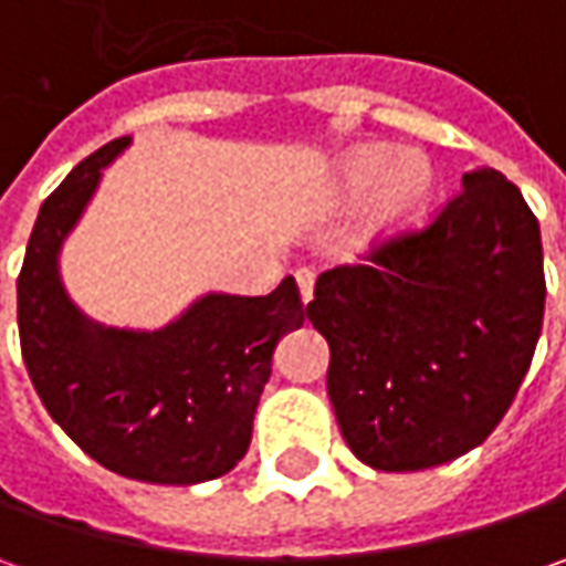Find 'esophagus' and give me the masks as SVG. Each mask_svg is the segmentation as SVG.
Listing matches in <instances>:
<instances>
[{"instance_id":"obj_1","label":"esophagus","mask_w":566,"mask_h":566,"mask_svg":"<svg viewBox=\"0 0 566 566\" xmlns=\"http://www.w3.org/2000/svg\"><path fill=\"white\" fill-rule=\"evenodd\" d=\"M295 283H298V295H302V302H312V295H315V273L302 268V271L295 273Z\"/></svg>"}]
</instances>
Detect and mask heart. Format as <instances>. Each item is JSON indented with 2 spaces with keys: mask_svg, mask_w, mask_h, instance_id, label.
<instances>
[{
  "mask_svg": "<svg viewBox=\"0 0 566 566\" xmlns=\"http://www.w3.org/2000/svg\"><path fill=\"white\" fill-rule=\"evenodd\" d=\"M371 235H397L428 205L434 191V169L424 154H397L387 144H361L349 150L337 166V195L343 201H359L370 188Z\"/></svg>",
  "mask_w": 566,
  "mask_h": 566,
  "instance_id": "obj_1",
  "label": "heart"
}]
</instances>
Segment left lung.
Wrapping results in <instances>:
<instances>
[{
	"instance_id": "left-lung-1",
	"label": "left lung",
	"mask_w": 566,
	"mask_h": 566,
	"mask_svg": "<svg viewBox=\"0 0 566 566\" xmlns=\"http://www.w3.org/2000/svg\"><path fill=\"white\" fill-rule=\"evenodd\" d=\"M305 312L361 463H450L497 428L530 371L545 315L538 220L497 169L467 172L428 227L321 273Z\"/></svg>"
}]
</instances>
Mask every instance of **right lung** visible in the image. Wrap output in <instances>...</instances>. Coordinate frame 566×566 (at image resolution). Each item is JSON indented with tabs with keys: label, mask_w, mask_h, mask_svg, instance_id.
I'll return each instance as SVG.
<instances>
[{
	"label": "right lung",
	"mask_w": 566,
	"mask_h": 566,
	"mask_svg": "<svg viewBox=\"0 0 566 566\" xmlns=\"http://www.w3.org/2000/svg\"><path fill=\"white\" fill-rule=\"evenodd\" d=\"M128 142L103 144L40 207L18 273L21 356L46 412L99 467L198 485L245 457L273 349L308 312L286 276L271 295H201L154 334L84 315L59 280V249Z\"/></svg>",
	"instance_id": "1"
}]
</instances>
